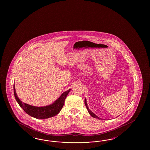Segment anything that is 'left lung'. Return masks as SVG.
I'll use <instances>...</instances> for the list:
<instances>
[{
    "instance_id": "obj_1",
    "label": "left lung",
    "mask_w": 150,
    "mask_h": 150,
    "mask_svg": "<svg viewBox=\"0 0 150 150\" xmlns=\"http://www.w3.org/2000/svg\"><path fill=\"white\" fill-rule=\"evenodd\" d=\"M85 105H86V108L87 109V110H88V113H89V114L91 115V116H92V117L100 119V118H99L98 117H97V116L96 115H95V114L93 113L92 112H91V110L90 109H89V108H88V106H87V104L86 102V98L85 99Z\"/></svg>"
}]
</instances>
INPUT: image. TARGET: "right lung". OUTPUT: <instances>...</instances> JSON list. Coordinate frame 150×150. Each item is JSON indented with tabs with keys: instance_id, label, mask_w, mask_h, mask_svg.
<instances>
[{
	"instance_id": "obj_1",
	"label": "right lung",
	"mask_w": 150,
	"mask_h": 150,
	"mask_svg": "<svg viewBox=\"0 0 150 150\" xmlns=\"http://www.w3.org/2000/svg\"><path fill=\"white\" fill-rule=\"evenodd\" d=\"M70 90L71 89H69L63 92L59 98L51 105L45 107H36L25 103L20 100L16 95L15 85H14V96L19 105L29 115L33 118L41 119L53 117L59 113L63 107L65 100Z\"/></svg>"
}]
</instances>
